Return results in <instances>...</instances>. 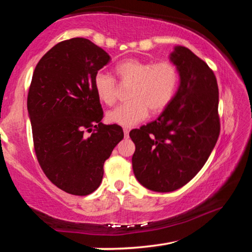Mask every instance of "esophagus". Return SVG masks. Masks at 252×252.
<instances>
[{"mask_svg": "<svg viewBox=\"0 0 252 252\" xmlns=\"http://www.w3.org/2000/svg\"><path fill=\"white\" fill-rule=\"evenodd\" d=\"M129 132H130V130L127 129V127H125V129H123V133H125L126 136H129Z\"/></svg>", "mask_w": 252, "mask_h": 252, "instance_id": "34e87169", "label": "esophagus"}]
</instances>
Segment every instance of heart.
Segmentation results:
<instances>
[{"instance_id":"b5f03b06","label":"heart","mask_w":252,"mask_h":252,"mask_svg":"<svg viewBox=\"0 0 252 252\" xmlns=\"http://www.w3.org/2000/svg\"><path fill=\"white\" fill-rule=\"evenodd\" d=\"M114 72L121 82L131 83L126 103L117 106L106 114L112 125L133 126L148 117L149 110L156 114L163 111L172 101L179 83L178 67L170 61L153 63L135 58L119 62ZM93 88L101 102L111 105L117 99V84L112 76L97 72Z\"/></svg>"}]
</instances>
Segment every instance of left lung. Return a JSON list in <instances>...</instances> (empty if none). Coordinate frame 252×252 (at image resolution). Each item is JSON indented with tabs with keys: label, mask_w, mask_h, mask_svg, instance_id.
I'll return each instance as SVG.
<instances>
[{
	"label": "left lung",
	"mask_w": 252,
	"mask_h": 252,
	"mask_svg": "<svg viewBox=\"0 0 252 252\" xmlns=\"http://www.w3.org/2000/svg\"><path fill=\"white\" fill-rule=\"evenodd\" d=\"M169 59L179 71L176 94L157 120L130 132L134 176L156 192L187 185L206 163L220 132L219 90L210 67L181 45Z\"/></svg>",
	"instance_id": "1"
}]
</instances>
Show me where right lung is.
Returning <instances> with one entry per match:
<instances>
[{
    "mask_svg": "<svg viewBox=\"0 0 252 252\" xmlns=\"http://www.w3.org/2000/svg\"><path fill=\"white\" fill-rule=\"evenodd\" d=\"M110 55L90 40L60 42L35 66L28 95L37 161L49 180L75 195L101 185L104 161L123 139L120 126H105L93 88Z\"/></svg>",
    "mask_w": 252,
    "mask_h": 252,
    "instance_id": "add662e5",
    "label": "right lung"
}]
</instances>
